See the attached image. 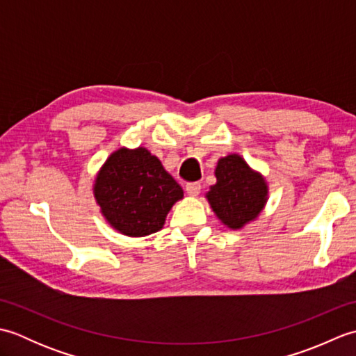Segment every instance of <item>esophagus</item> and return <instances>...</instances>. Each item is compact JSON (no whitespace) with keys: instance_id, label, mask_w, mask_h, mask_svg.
Wrapping results in <instances>:
<instances>
[{"instance_id":"obj_1","label":"esophagus","mask_w":356,"mask_h":356,"mask_svg":"<svg viewBox=\"0 0 356 356\" xmlns=\"http://www.w3.org/2000/svg\"><path fill=\"white\" fill-rule=\"evenodd\" d=\"M185 190H186V193H188V194L193 195V197H195V195H199V194H200L202 185H200L199 182H190V184H186Z\"/></svg>"}]
</instances>
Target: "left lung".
<instances>
[{"label": "left lung", "instance_id": "left-lung-1", "mask_svg": "<svg viewBox=\"0 0 356 356\" xmlns=\"http://www.w3.org/2000/svg\"><path fill=\"white\" fill-rule=\"evenodd\" d=\"M217 184L207 197L220 220L232 229L254 220L268 197V188L259 172H254L237 154L220 159L216 168Z\"/></svg>", "mask_w": 356, "mask_h": 356}]
</instances>
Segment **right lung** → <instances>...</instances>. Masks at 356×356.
I'll return each instance as SVG.
<instances>
[{
	"instance_id": "1",
	"label": "right lung",
	"mask_w": 356,
	"mask_h": 356,
	"mask_svg": "<svg viewBox=\"0 0 356 356\" xmlns=\"http://www.w3.org/2000/svg\"><path fill=\"white\" fill-rule=\"evenodd\" d=\"M95 197L113 228L143 237L162 228L184 191L148 149L120 148L97 174Z\"/></svg>"
}]
</instances>
